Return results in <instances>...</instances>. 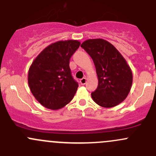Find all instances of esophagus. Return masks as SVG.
<instances>
[{"instance_id": "obj_1", "label": "esophagus", "mask_w": 156, "mask_h": 156, "mask_svg": "<svg viewBox=\"0 0 156 156\" xmlns=\"http://www.w3.org/2000/svg\"><path fill=\"white\" fill-rule=\"evenodd\" d=\"M86 82H87V78H81V80H80V83H81L82 85L85 84Z\"/></svg>"}]
</instances>
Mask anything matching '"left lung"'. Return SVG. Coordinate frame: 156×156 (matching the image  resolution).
I'll return each mask as SVG.
<instances>
[{"instance_id": "1", "label": "left lung", "mask_w": 156, "mask_h": 156, "mask_svg": "<svg viewBox=\"0 0 156 156\" xmlns=\"http://www.w3.org/2000/svg\"><path fill=\"white\" fill-rule=\"evenodd\" d=\"M81 47L92 58L98 78V87L91 93L93 100L104 108L118 106L126 99L133 82L126 59L104 39H88Z\"/></svg>"}]
</instances>
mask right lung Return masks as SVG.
<instances>
[{
  "mask_svg": "<svg viewBox=\"0 0 156 156\" xmlns=\"http://www.w3.org/2000/svg\"><path fill=\"white\" fill-rule=\"evenodd\" d=\"M80 44L78 40L54 42L44 49L30 66V90L45 108L59 109L73 99L78 84L71 74L69 59Z\"/></svg>",
  "mask_w": 156,
  "mask_h": 156,
  "instance_id": "obj_1",
  "label": "right lung"
}]
</instances>
